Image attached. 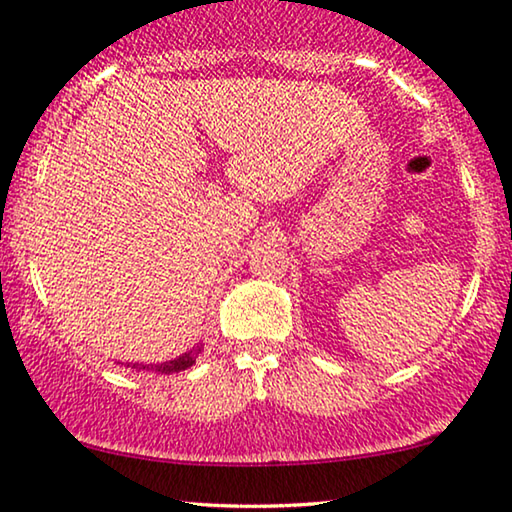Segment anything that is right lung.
Listing matches in <instances>:
<instances>
[{
    "label": "right lung",
    "instance_id": "obj_1",
    "mask_svg": "<svg viewBox=\"0 0 512 512\" xmlns=\"http://www.w3.org/2000/svg\"><path fill=\"white\" fill-rule=\"evenodd\" d=\"M199 352H201V345H197V348L183 352L181 357L169 359V362H162V364H132V369H136V371H141V369H143V371H155V373H178V371L190 369V366H192L194 362H197ZM127 366H129V364H127Z\"/></svg>",
    "mask_w": 512,
    "mask_h": 512
}]
</instances>
